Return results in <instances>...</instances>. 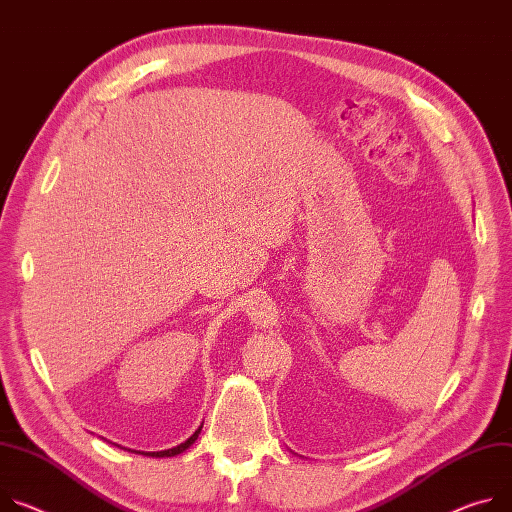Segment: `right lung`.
Returning <instances> with one entry per match:
<instances>
[{
    "label": "right lung",
    "mask_w": 512,
    "mask_h": 512,
    "mask_svg": "<svg viewBox=\"0 0 512 512\" xmlns=\"http://www.w3.org/2000/svg\"><path fill=\"white\" fill-rule=\"evenodd\" d=\"M202 425H204V423H202ZM202 425L196 429V433H194L192 437H188L183 443H179V445H175V447H171V449H163V451H136V449H128V451L141 453V455H145V457H173V455H179V453H183L185 449H190V447L196 443V439H198V435H200V431H202ZM118 447H120V445H118ZM120 449H126V447H120Z\"/></svg>",
    "instance_id": "add662e5"
}]
</instances>
